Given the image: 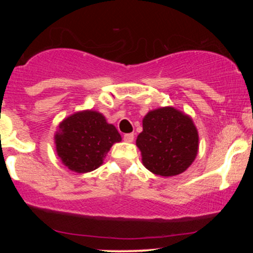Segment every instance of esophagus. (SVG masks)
I'll use <instances>...</instances> for the list:
<instances>
[{"label": "esophagus", "mask_w": 253, "mask_h": 253, "mask_svg": "<svg viewBox=\"0 0 253 253\" xmlns=\"http://www.w3.org/2000/svg\"><path fill=\"white\" fill-rule=\"evenodd\" d=\"M124 140L127 141V143H132L134 140V134L133 133H127V134L124 135Z\"/></svg>", "instance_id": "1"}]
</instances>
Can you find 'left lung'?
<instances>
[{
	"instance_id": "left-lung-1",
	"label": "left lung",
	"mask_w": 253,
	"mask_h": 253,
	"mask_svg": "<svg viewBox=\"0 0 253 253\" xmlns=\"http://www.w3.org/2000/svg\"><path fill=\"white\" fill-rule=\"evenodd\" d=\"M136 146L147 170L159 176H176L195 159L199 134L189 117L172 107H164L147 113Z\"/></svg>"
}]
</instances>
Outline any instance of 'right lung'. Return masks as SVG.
Masks as SVG:
<instances>
[{"instance_id":"add662e5","label":"right lung","mask_w":253,"mask_h":253,"mask_svg":"<svg viewBox=\"0 0 253 253\" xmlns=\"http://www.w3.org/2000/svg\"><path fill=\"white\" fill-rule=\"evenodd\" d=\"M120 133L102 114L85 110L71 115L59 125L54 136L57 153L63 164L75 172L97 169Z\"/></svg>"}]
</instances>
